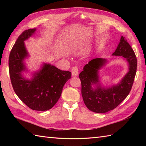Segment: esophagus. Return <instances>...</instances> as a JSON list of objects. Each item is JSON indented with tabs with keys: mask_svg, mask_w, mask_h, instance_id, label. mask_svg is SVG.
I'll list each match as a JSON object with an SVG mask.
<instances>
[{
	"mask_svg": "<svg viewBox=\"0 0 146 146\" xmlns=\"http://www.w3.org/2000/svg\"><path fill=\"white\" fill-rule=\"evenodd\" d=\"M71 75L72 76H77L78 75V68L76 66L73 67L71 69Z\"/></svg>",
	"mask_w": 146,
	"mask_h": 146,
	"instance_id": "34e87169",
	"label": "esophagus"
}]
</instances>
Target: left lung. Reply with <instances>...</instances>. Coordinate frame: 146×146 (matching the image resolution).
Masks as SVG:
<instances>
[{
  "mask_svg": "<svg viewBox=\"0 0 146 146\" xmlns=\"http://www.w3.org/2000/svg\"><path fill=\"white\" fill-rule=\"evenodd\" d=\"M113 56H122L128 64V72L117 84L104 86L100 70L108 63L105 58L93 59L83 68L79 77L82 95L85 105L96 113H106L114 109L131 92L137 70V59L125 37L121 36Z\"/></svg>",
  "mask_w": 146,
  "mask_h": 146,
  "instance_id": "8db88e82",
  "label": "left lung"
}]
</instances>
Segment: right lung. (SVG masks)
<instances>
[{
  "label": "right lung",
  "instance_id": "right-lung-1",
  "mask_svg": "<svg viewBox=\"0 0 146 146\" xmlns=\"http://www.w3.org/2000/svg\"><path fill=\"white\" fill-rule=\"evenodd\" d=\"M36 31V28L26 30L19 36L9 55V74L12 87L21 100L34 110L46 111L58 102L71 73L47 63H42L36 71L28 70L25 61L29 54L24 41ZM24 72L30 73V79L26 78Z\"/></svg>",
  "mask_w": 146,
  "mask_h": 146
}]
</instances>
